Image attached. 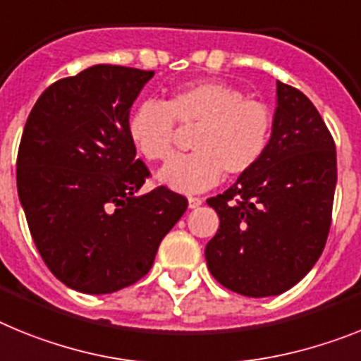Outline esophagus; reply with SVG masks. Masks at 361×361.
I'll return each instance as SVG.
<instances>
[{
  "mask_svg": "<svg viewBox=\"0 0 361 361\" xmlns=\"http://www.w3.org/2000/svg\"><path fill=\"white\" fill-rule=\"evenodd\" d=\"M203 203L202 198H194V196H189V209H198Z\"/></svg>",
  "mask_w": 361,
  "mask_h": 361,
  "instance_id": "34e87169",
  "label": "esophagus"
}]
</instances>
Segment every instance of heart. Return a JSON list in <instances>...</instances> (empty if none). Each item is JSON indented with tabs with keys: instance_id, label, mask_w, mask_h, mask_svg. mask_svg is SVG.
<instances>
[{
	"instance_id": "obj_1",
	"label": "heart",
	"mask_w": 361,
	"mask_h": 361,
	"mask_svg": "<svg viewBox=\"0 0 361 361\" xmlns=\"http://www.w3.org/2000/svg\"><path fill=\"white\" fill-rule=\"evenodd\" d=\"M174 121L196 125L192 152L178 156L159 171L158 180L180 192H202L219 181L247 174L271 145L274 116L265 103L245 99L236 87L198 80L171 90L163 103L147 99L130 112L127 134L149 161H167L174 150Z\"/></svg>"
}]
</instances>
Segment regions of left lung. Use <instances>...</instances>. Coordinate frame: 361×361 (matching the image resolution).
Masks as SVG:
<instances>
[{
	"mask_svg": "<svg viewBox=\"0 0 361 361\" xmlns=\"http://www.w3.org/2000/svg\"><path fill=\"white\" fill-rule=\"evenodd\" d=\"M336 147L305 94L276 83L271 145L262 161L207 203L219 228L205 247L219 283L250 298L276 296L324 252L336 189Z\"/></svg>",
	"mask_w": 361,
	"mask_h": 361,
	"instance_id": "1",
	"label": "left lung"
}]
</instances>
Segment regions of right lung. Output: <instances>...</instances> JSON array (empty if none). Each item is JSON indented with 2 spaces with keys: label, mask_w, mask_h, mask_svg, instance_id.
Masks as SVG:
<instances>
[{
  "label": "right lung",
  "mask_w": 361,
  "mask_h": 361,
  "mask_svg": "<svg viewBox=\"0 0 361 361\" xmlns=\"http://www.w3.org/2000/svg\"><path fill=\"white\" fill-rule=\"evenodd\" d=\"M152 71L94 65L37 98L18 150V194L50 272L67 287L111 294L136 283L187 211L167 187L137 196L149 169L127 134Z\"/></svg>",
  "instance_id": "right-lung-1"
}]
</instances>
